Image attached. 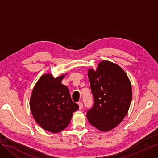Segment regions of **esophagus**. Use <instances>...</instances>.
<instances>
[{"label": "esophagus", "mask_w": 158, "mask_h": 158, "mask_svg": "<svg viewBox=\"0 0 158 158\" xmlns=\"http://www.w3.org/2000/svg\"><path fill=\"white\" fill-rule=\"evenodd\" d=\"M78 106H79V109L81 110L83 108V103L82 102H78Z\"/></svg>", "instance_id": "obj_1"}]
</instances>
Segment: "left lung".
I'll list each match as a JSON object with an SVG mask.
<instances>
[{
	"mask_svg": "<svg viewBox=\"0 0 158 158\" xmlns=\"http://www.w3.org/2000/svg\"><path fill=\"white\" fill-rule=\"evenodd\" d=\"M94 97L92 107L86 117L92 126L101 131L116 127L128 113L132 94L130 80L120 66L103 60L96 71L88 70Z\"/></svg>",
	"mask_w": 158,
	"mask_h": 158,
	"instance_id": "1",
	"label": "left lung"
}]
</instances>
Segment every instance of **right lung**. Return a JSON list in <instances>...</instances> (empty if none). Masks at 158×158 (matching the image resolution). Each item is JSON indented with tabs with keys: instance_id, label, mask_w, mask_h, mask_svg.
I'll list each match as a JSON object with an SVG mask.
<instances>
[{
	"instance_id": "add662e5",
	"label": "right lung",
	"mask_w": 158,
	"mask_h": 158,
	"mask_svg": "<svg viewBox=\"0 0 158 158\" xmlns=\"http://www.w3.org/2000/svg\"><path fill=\"white\" fill-rule=\"evenodd\" d=\"M64 75L54 78L50 74L43 75L33 89L30 109L41 128L58 133L68 127L73 114L79 106L73 102L69 90L61 82Z\"/></svg>"
}]
</instances>
